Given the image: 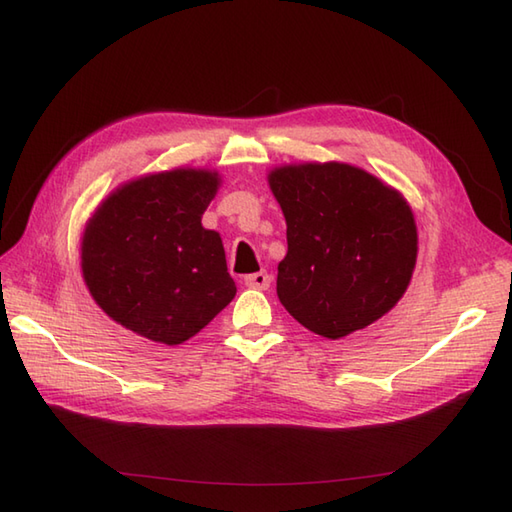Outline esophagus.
<instances>
[{"instance_id":"34e87169","label":"esophagus","mask_w":512,"mask_h":512,"mask_svg":"<svg viewBox=\"0 0 512 512\" xmlns=\"http://www.w3.org/2000/svg\"><path fill=\"white\" fill-rule=\"evenodd\" d=\"M270 281H273V277H270L268 273H253V275L244 277V284L248 288H257V290H268Z\"/></svg>"}]
</instances>
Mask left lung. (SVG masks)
Returning a JSON list of instances; mask_svg holds the SVG:
<instances>
[{
    "label": "left lung",
    "instance_id": "8db88e82",
    "mask_svg": "<svg viewBox=\"0 0 512 512\" xmlns=\"http://www.w3.org/2000/svg\"><path fill=\"white\" fill-rule=\"evenodd\" d=\"M286 217L288 253L277 297L303 328L343 339L396 306L418 257L407 200L345 162H306L268 173Z\"/></svg>",
    "mask_w": 512,
    "mask_h": 512
}]
</instances>
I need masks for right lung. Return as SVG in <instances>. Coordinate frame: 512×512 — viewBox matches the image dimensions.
<instances>
[{
    "label": "right lung",
    "mask_w": 512,
    "mask_h": 512,
    "mask_svg": "<svg viewBox=\"0 0 512 512\" xmlns=\"http://www.w3.org/2000/svg\"><path fill=\"white\" fill-rule=\"evenodd\" d=\"M217 171L173 169L118 187L85 226L81 270L107 317L149 341L180 345L235 297L220 233L202 213Z\"/></svg>",
    "instance_id": "right-lung-1"
}]
</instances>
